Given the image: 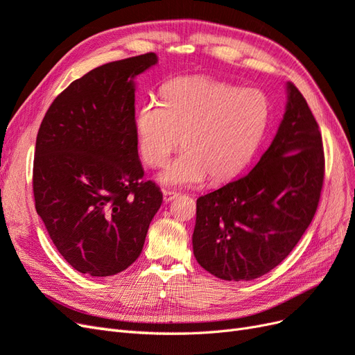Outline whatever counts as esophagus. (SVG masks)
<instances>
[{"mask_svg": "<svg viewBox=\"0 0 355 355\" xmlns=\"http://www.w3.org/2000/svg\"><path fill=\"white\" fill-rule=\"evenodd\" d=\"M178 196H179V194H178V192H175V191H168V189H164V191H163V198H164L166 202H168V201H171V200H175Z\"/></svg>", "mask_w": 355, "mask_h": 355, "instance_id": "obj_1", "label": "esophagus"}]
</instances>
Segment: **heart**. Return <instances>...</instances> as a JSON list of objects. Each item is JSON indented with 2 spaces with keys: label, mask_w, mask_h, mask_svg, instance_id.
<instances>
[{
  "label": "heart",
  "mask_w": 355,
  "mask_h": 355,
  "mask_svg": "<svg viewBox=\"0 0 355 355\" xmlns=\"http://www.w3.org/2000/svg\"><path fill=\"white\" fill-rule=\"evenodd\" d=\"M163 103L146 102L136 116V139L145 163L164 167L185 144L187 151L161 175L173 187L223 182L250 163L266 135L271 102L259 89L207 77L168 81ZM186 141H183V136Z\"/></svg>",
  "instance_id": "1"
}]
</instances>
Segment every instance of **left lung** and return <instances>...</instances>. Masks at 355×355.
Returning a JSON list of instances; mask_svg holds the SVG:
<instances>
[{
  "label": "left lung",
  "mask_w": 355,
  "mask_h": 355,
  "mask_svg": "<svg viewBox=\"0 0 355 355\" xmlns=\"http://www.w3.org/2000/svg\"><path fill=\"white\" fill-rule=\"evenodd\" d=\"M271 146L249 173L197 200L192 245L204 270L228 282L254 280L282 263L317 211L324 182L320 127L288 83Z\"/></svg>",
  "instance_id": "left-lung-1"
}]
</instances>
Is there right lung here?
Instances as JSON below:
<instances>
[{
  "label": "right lung",
  "mask_w": 355,
  "mask_h": 355,
  "mask_svg": "<svg viewBox=\"0 0 355 355\" xmlns=\"http://www.w3.org/2000/svg\"><path fill=\"white\" fill-rule=\"evenodd\" d=\"M155 63L145 53L92 69L53 101L40 125L35 209L59 253L83 274L130 266L163 202L144 179L135 128L133 78Z\"/></svg>",
  "instance_id": "1"
}]
</instances>
